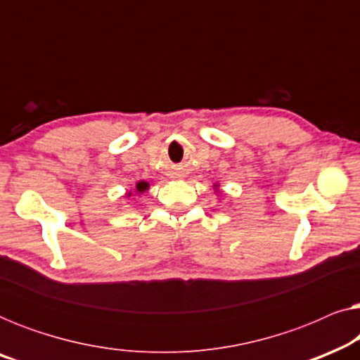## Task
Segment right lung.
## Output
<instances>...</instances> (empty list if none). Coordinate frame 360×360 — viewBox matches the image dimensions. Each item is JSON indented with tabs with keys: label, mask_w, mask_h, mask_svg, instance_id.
Returning a JSON list of instances; mask_svg holds the SVG:
<instances>
[{
	"label": "right lung",
	"mask_w": 360,
	"mask_h": 360,
	"mask_svg": "<svg viewBox=\"0 0 360 360\" xmlns=\"http://www.w3.org/2000/svg\"><path fill=\"white\" fill-rule=\"evenodd\" d=\"M147 186H149V184H146V181H139L136 188H137V191H144V190L147 188Z\"/></svg>",
	"instance_id": "obj_1"
}]
</instances>
